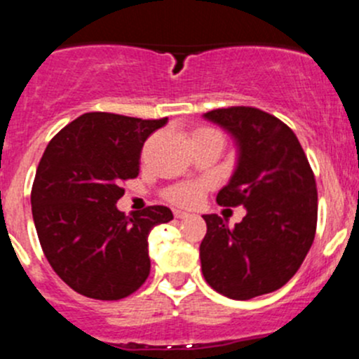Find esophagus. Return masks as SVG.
<instances>
[{
	"label": "esophagus",
	"mask_w": 359,
	"mask_h": 359,
	"mask_svg": "<svg viewBox=\"0 0 359 359\" xmlns=\"http://www.w3.org/2000/svg\"><path fill=\"white\" fill-rule=\"evenodd\" d=\"M175 218H178V219H184V218H188V212L180 211V209H175Z\"/></svg>",
	"instance_id": "34e87169"
}]
</instances>
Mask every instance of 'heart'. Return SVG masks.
Wrapping results in <instances>:
<instances>
[{"instance_id":"obj_1","label":"heart","mask_w":359,"mask_h":359,"mask_svg":"<svg viewBox=\"0 0 359 359\" xmlns=\"http://www.w3.org/2000/svg\"><path fill=\"white\" fill-rule=\"evenodd\" d=\"M209 130L211 129L198 127V129H195L194 133H191V136H194V134L209 133ZM205 188H208V184L202 183V181H188V183H180V184H175V187H171L168 191H165V198H168L169 202H172V204L187 205L188 208V205H194L195 202L202 197V194H204Z\"/></svg>"}]
</instances>
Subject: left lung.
<instances>
[{
  "instance_id": "obj_1",
  "label": "left lung",
  "mask_w": 359,
  "mask_h": 359,
  "mask_svg": "<svg viewBox=\"0 0 359 359\" xmlns=\"http://www.w3.org/2000/svg\"><path fill=\"white\" fill-rule=\"evenodd\" d=\"M239 143V162L216 202L244 205L246 216L229 226L204 215L202 274L233 300H250L285 286L300 269L318 225L316 178L295 133L278 116L251 106L204 113Z\"/></svg>"
}]
</instances>
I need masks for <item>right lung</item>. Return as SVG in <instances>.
Segmentation results:
<instances>
[{
	"instance_id": "1",
	"label": "right lung",
	"mask_w": 359,
	"mask_h": 359,
	"mask_svg": "<svg viewBox=\"0 0 359 359\" xmlns=\"http://www.w3.org/2000/svg\"><path fill=\"white\" fill-rule=\"evenodd\" d=\"M165 118L92 111L50 140L38 164L31 205L41 250L55 274L80 295L120 300L150 274L148 233L172 219L165 205L126 216L122 183L140 175L141 148Z\"/></svg>"
}]
</instances>
